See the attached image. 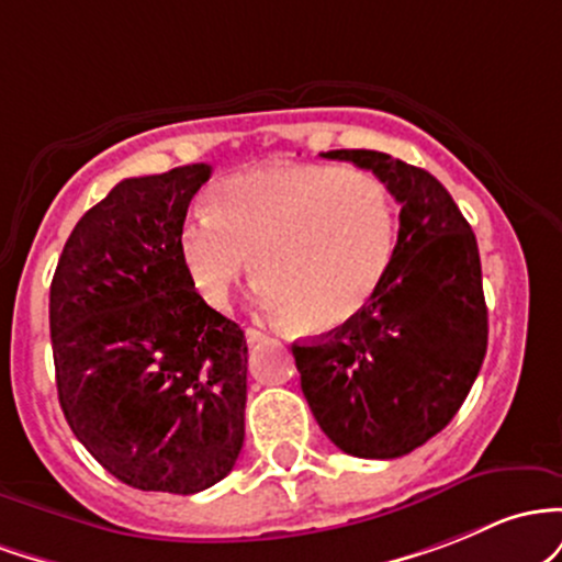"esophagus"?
<instances>
[{"label":"esophagus","mask_w":562,"mask_h":562,"mask_svg":"<svg viewBox=\"0 0 562 562\" xmlns=\"http://www.w3.org/2000/svg\"><path fill=\"white\" fill-rule=\"evenodd\" d=\"M265 339H268V334H262L260 329H247V342L249 345H260V342H265Z\"/></svg>","instance_id":"esophagus-1"}]
</instances>
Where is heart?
<instances>
[{"label": "heart", "mask_w": 562, "mask_h": 562, "mask_svg": "<svg viewBox=\"0 0 562 562\" xmlns=\"http://www.w3.org/2000/svg\"><path fill=\"white\" fill-rule=\"evenodd\" d=\"M395 251V212L371 172L334 164H265L220 180L186 220L180 260L199 297L231 300L249 273L260 305L307 331H331L369 305Z\"/></svg>", "instance_id": "1"}]
</instances>
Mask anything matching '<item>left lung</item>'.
<instances>
[{
  "mask_svg": "<svg viewBox=\"0 0 562 562\" xmlns=\"http://www.w3.org/2000/svg\"><path fill=\"white\" fill-rule=\"evenodd\" d=\"M324 159L371 169L401 204L393 262L356 318L294 342L302 393L337 449L395 459L438 435L468 398L488 345L481 255L451 193L380 150Z\"/></svg>",
  "mask_w": 562,
  "mask_h": 562,
  "instance_id": "8db88e82",
  "label": "left lung"
}]
</instances>
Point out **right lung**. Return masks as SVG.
Returning a JSON list of instances; mask_svg holds the SVG:
<instances>
[{
	"label": "right lung",
	"instance_id": "right-lung-1",
	"mask_svg": "<svg viewBox=\"0 0 562 562\" xmlns=\"http://www.w3.org/2000/svg\"><path fill=\"white\" fill-rule=\"evenodd\" d=\"M212 167L127 178L68 236L49 286L68 427L122 483L199 494L244 446L247 339L180 260L188 204Z\"/></svg>",
	"mask_w": 562,
	"mask_h": 562
}]
</instances>
